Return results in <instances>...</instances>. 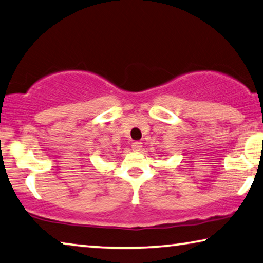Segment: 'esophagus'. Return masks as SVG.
I'll list each match as a JSON object with an SVG mask.
<instances>
[{
	"label": "esophagus",
	"instance_id": "34e87169",
	"mask_svg": "<svg viewBox=\"0 0 263 263\" xmlns=\"http://www.w3.org/2000/svg\"><path fill=\"white\" fill-rule=\"evenodd\" d=\"M143 147V143L142 142H135L132 143V150L133 151H140Z\"/></svg>",
	"mask_w": 263,
	"mask_h": 263
}]
</instances>
